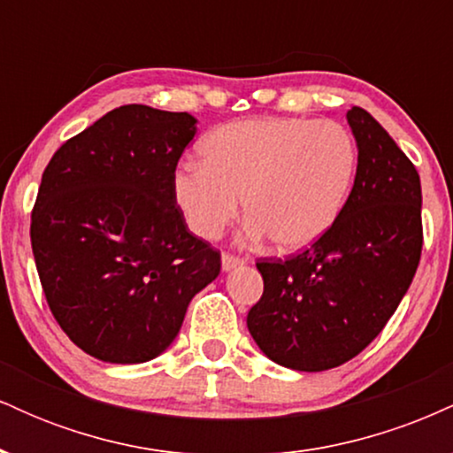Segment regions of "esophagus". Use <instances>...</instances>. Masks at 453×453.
I'll return each instance as SVG.
<instances>
[{"mask_svg": "<svg viewBox=\"0 0 453 453\" xmlns=\"http://www.w3.org/2000/svg\"><path fill=\"white\" fill-rule=\"evenodd\" d=\"M241 266H244V259L236 257V256H227V253H223V256H221L223 273H230V270L241 268Z\"/></svg>", "mask_w": 453, "mask_h": 453, "instance_id": "obj_1", "label": "esophagus"}]
</instances>
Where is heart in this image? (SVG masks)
Segmentation results:
<instances>
[{"label":"heart","instance_id":"1","mask_svg":"<svg viewBox=\"0 0 453 453\" xmlns=\"http://www.w3.org/2000/svg\"><path fill=\"white\" fill-rule=\"evenodd\" d=\"M204 161L176 170L173 194L196 236L215 241L242 209L247 241L303 251L339 221L357 150L341 123L266 117L227 123L204 140Z\"/></svg>","mask_w":453,"mask_h":453}]
</instances>
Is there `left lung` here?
Masks as SVG:
<instances>
[{
    "mask_svg": "<svg viewBox=\"0 0 453 453\" xmlns=\"http://www.w3.org/2000/svg\"><path fill=\"white\" fill-rule=\"evenodd\" d=\"M357 147L351 194L321 241L257 270L264 294L247 327L266 357L292 371L341 366L371 345L407 294L422 256V185L371 112H347Z\"/></svg>",
    "mask_w": 453,
    "mask_h": 453,
    "instance_id": "8db88e82",
    "label": "left lung"
}]
</instances>
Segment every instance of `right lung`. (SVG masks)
<instances>
[{"mask_svg":"<svg viewBox=\"0 0 453 453\" xmlns=\"http://www.w3.org/2000/svg\"><path fill=\"white\" fill-rule=\"evenodd\" d=\"M196 132L189 112L127 104L46 165L31 212L35 268L57 324L97 360L157 357L219 274V253L187 230L173 194Z\"/></svg>","mask_w":453,"mask_h":453,"instance_id":"obj_1","label":"right lung"}]
</instances>
